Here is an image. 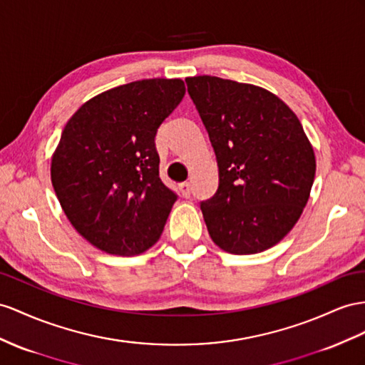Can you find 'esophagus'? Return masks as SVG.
Here are the masks:
<instances>
[{
  "mask_svg": "<svg viewBox=\"0 0 365 365\" xmlns=\"http://www.w3.org/2000/svg\"><path fill=\"white\" fill-rule=\"evenodd\" d=\"M179 190H180V192H182L183 197H190V194H191V186H190V183H188V182H183V183H180V185H179Z\"/></svg>",
  "mask_w": 365,
  "mask_h": 365,
  "instance_id": "obj_1",
  "label": "esophagus"
}]
</instances>
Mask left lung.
Instances as JSON below:
<instances>
[{"label":"left lung","instance_id":"1","mask_svg":"<svg viewBox=\"0 0 365 365\" xmlns=\"http://www.w3.org/2000/svg\"><path fill=\"white\" fill-rule=\"evenodd\" d=\"M185 81L219 166L217 192L200 203L212 242L231 255L274 247L301 217L314 180L301 121L264 88L211 76Z\"/></svg>","mask_w":365,"mask_h":365}]
</instances>
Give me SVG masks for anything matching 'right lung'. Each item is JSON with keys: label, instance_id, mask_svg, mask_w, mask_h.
Listing matches in <instances>:
<instances>
[{"label": "right lung", "instance_id": "add662e5", "mask_svg": "<svg viewBox=\"0 0 365 365\" xmlns=\"http://www.w3.org/2000/svg\"><path fill=\"white\" fill-rule=\"evenodd\" d=\"M185 96L180 78H149L98 93L63 129L51 180L91 245L135 256L160 239L177 195L158 175L157 129Z\"/></svg>", "mask_w": 365, "mask_h": 365}]
</instances>
